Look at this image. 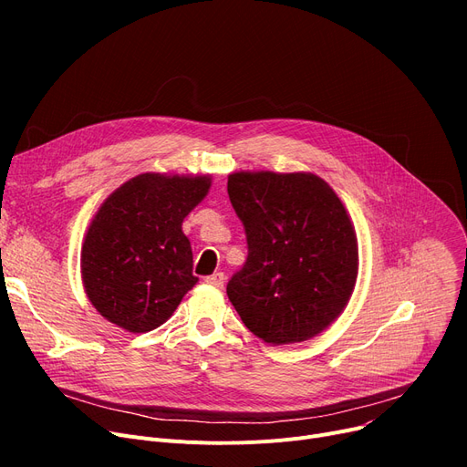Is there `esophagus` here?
I'll list each match as a JSON object with an SVG mask.
<instances>
[{
    "label": "esophagus",
    "mask_w": 467,
    "mask_h": 467,
    "mask_svg": "<svg viewBox=\"0 0 467 467\" xmlns=\"http://www.w3.org/2000/svg\"><path fill=\"white\" fill-rule=\"evenodd\" d=\"M204 282L210 284V285H215V287H223V284H225V275H223V273H213L212 276H206Z\"/></svg>",
    "instance_id": "esophagus-1"
}]
</instances>
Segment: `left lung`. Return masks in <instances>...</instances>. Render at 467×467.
Masks as SVG:
<instances>
[{"label":"left lung","instance_id":"1","mask_svg":"<svg viewBox=\"0 0 467 467\" xmlns=\"http://www.w3.org/2000/svg\"><path fill=\"white\" fill-rule=\"evenodd\" d=\"M227 191L248 242L227 284L244 326L275 347L322 333L358 278V238L340 199L305 171H236Z\"/></svg>","mask_w":467,"mask_h":467}]
</instances>
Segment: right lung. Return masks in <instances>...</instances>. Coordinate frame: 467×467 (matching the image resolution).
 Returning a JSON list of instances; mask_svg holds the SVG:
<instances>
[{
	"label": "right lung",
	"mask_w": 467,
	"mask_h": 467,
	"mask_svg": "<svg viewBox=\"0 0 467 467\" xmlns=\"http://www.w3.org/2000/svg\"><path fill=\"white\" fill-rule=\"evenodd\" d=\"M210 183L208 176L150 171L108 196L81 252L87 297L106 320L130 333L157 329L199 282L182 223Z\"/></svg>",
	"instance_id": "obj_1"
}]
</instances>
